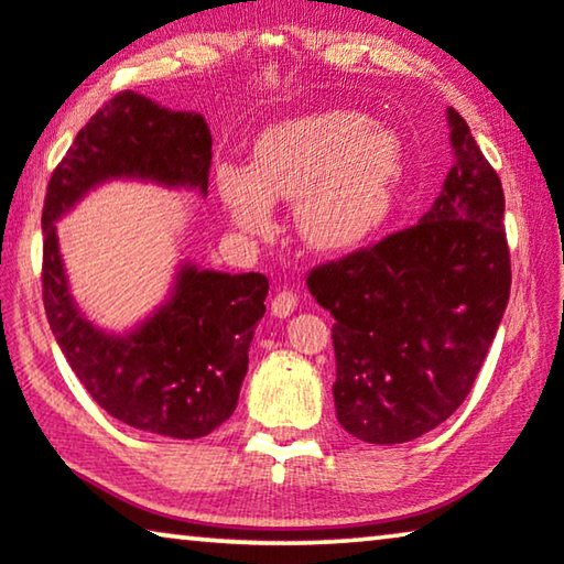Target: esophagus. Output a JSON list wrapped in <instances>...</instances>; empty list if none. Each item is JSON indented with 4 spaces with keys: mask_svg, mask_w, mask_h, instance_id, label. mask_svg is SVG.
I'll use <instances>...</instances> for the list:
<instances>
[{
    "mask_svg": "<svg viewBox=\"0 0 564 564\" xmlns=\"http://www.w3.org/2000/svg\"><path fill=\"white\" fill-rule=\"evenodd\" d=\"M296 306H299V296L289 289H283V291L279 289L275 291V296L271 299V311H273V316H279V318L291 316L293 311H296Z\"/></svg>",
    "mask_w": 564,
    "mask_h": 564,
    "instance_id": "34e87169",
    "label": "esophagus"
}]
</instances>
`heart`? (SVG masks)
Instances as JSON below:
<instances>
[{"instance_id":"b5f03b06","label":"heart","mask_w":564,"mask_h":564,"mask_svg":"<svg viewBox=\"0 0 564 564\" xmlns=\"http://www.w3.org/2000/svg\"><path fill=\"white\" fill-rule=\"evenodd\" d=\"M404 150L359 112H316L258 135L253 167L218 165V193L250 236L273 230V200H296L303 240L324 253L364 246L394 205Z\"/></svg>"}]
</instances>
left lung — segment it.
<instances>
[{"mask_svg":"<svg viewBox=\"0 0 564 564\" xmlns=\"http://www.w3.org/2000/svg\"><path fill=\"white\" fill-rule=\"evenodd\" d=\"M449 128L457 163L422 220L306 275L336 321L338 424L369 444L411 442L459 409L509 301L502 183L452 107Z\"/></svg>","mask_w":564,"mask_h":564,"instance_id":"1","label":"left lung"}]
</instances>
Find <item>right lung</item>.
I'll return each instance as SVG.
<instances>
[{
  "mask_svg": "<svg viewBox=\"0 0 564 564\" xmlns=\"http://www.w3.org/2000/svg\"><path fill=\"white\" fill-rule=\"evenodd\" d=\"M210 145L200 115L165 110L124 89L77 132L52 170L42 208V301L62 354L107 414L173 440H198L234 414L268 279L183 265L173 299L145 326L107 336L73 306L55 220L89 187L118 175L205 193Z\"/></svg>",
  "mask_w": 564,
  "mask_h": 564,
  "instance_id": "right-lung-1",
  "label": "right lung"
}]
</instances>
